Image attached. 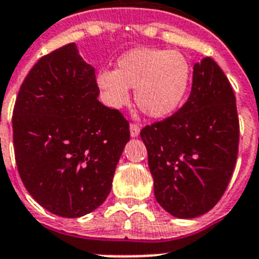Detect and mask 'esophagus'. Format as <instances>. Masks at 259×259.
I'll return each mask as SVG.
<instances>
[{
    "instance_id": "1",
    "label": "esophagus",
    "mask_w": 259,
    "mask_h": 259,
    "mask_svg": "<svg viewBox=\"0 0 259 259\" xmlns=\"http://www.w3.org/2000/svg\"><path fill=\"white\" fill-rule=\"evenodd\" d=\"M138 134H140V126L137 123H130V136L138 137Z\"/></svg>"
}]
</instances>
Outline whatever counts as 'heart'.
<instances>
[{
    "label": "heart",
    "instance_id": "obj_1",
    "mask_svg": "<svg viewBox=\"0 0 259 259\" xmlns=\"http://www.w3.org/2000/svg\"><path fill=\"white\" fill-rule=\"evenodd\" d=\"M190 65L178 52L137 48L117 61V69L97 74V85L113 108L129 101L136 89V102L145 114L161 118L178 108L188 92Z\"/></svg>",
    "mask_w": 259,
    "mask_h": 259
}]
</instances>
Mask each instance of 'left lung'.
<instances>
[{
  "mask_svg": "<svg viewBox=\"0 0 259 259\" xmlns=\"http://www.w3.org/2000/svg\"><path fill=\"white\" fill-rule=\"evenodd\" d=\"M154 195L177 218L207 213L224 195L234 170L239 142L235 96L210 57L193 68L188 101L163 121L145 126Z\"/></svg>",
  "mask_w": 259,
  "mask_h": 259,
  "instance_id": "1",
  "label": "left lung"
}]
</instances>
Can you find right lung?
I'll return each instance as SVG.
<instances>
[{"label": "right lung", "instance_id": "add662e5", "mask_svg": "<svg viewBox=\"0 0 259 259\" xmlns=\"http://www.w3.org/2000/svg\"><path fill=\"white\" fill-rule=\"evenodd\" d=\"M98 94L94 68L69 44L42 57L17 96L18 173L29 194L60 217H82L104 203L130 140L129 122Z\"/></svg>", "mask_w": 259, "mask_h": 259}]
</instances>
